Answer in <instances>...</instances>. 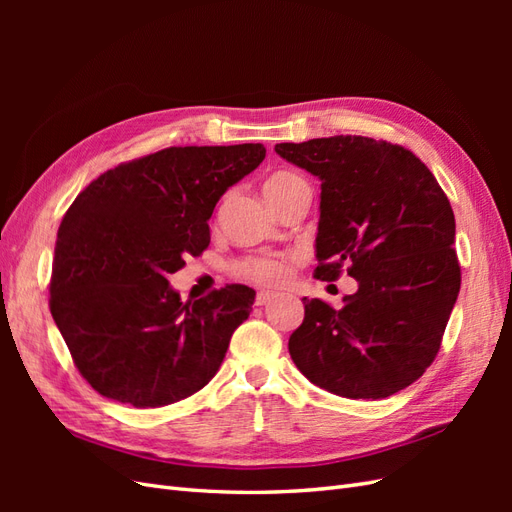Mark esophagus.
Instances as JSON below:
<instances>
[{
  "mask_svg": "<svg viewBox=\"0 0 512 512\" xmlns=\"http://www.w3.org/2000/svg\"><path fill=\"white\" fill-rule=\"evenodd\" d=\"M273 299H275V294H273V292L262 290V292H258V294H256V305H267V303H271Z\"/></svg>",
  "mask_w": 512,
  "mask_h": 512,
  "instance_id": "34e87169",
  "label": "esophagus"
}]
</instances>
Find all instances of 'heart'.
<instances>
[{
    "label": "heart",
    "instance_id": "1",
    "mask_svg": "<svg viewBox=\"0 0 512 512\" xmlns=\"http://www.w3.org/2000/svg\"><path fill=\"white\" fill-rule=\"evenodd\" d=\"M262 190H265L269 203L277 209L294 196L309 194V185L301 175L292 173V170H277V173L267 177ZM235 273L254 284L280 286L288 277V262L275 256H250L237 262Z\"/></svg>",
    "mask_w": 512,
    "mask_h": 512
}]
</instances>
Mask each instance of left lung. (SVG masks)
<instances>
[{"label": "left lung", "mask_w": 512, "mask_h": 512, "mask_svg": "<svg viewBox=\"0 0 512 512\" xmlns=\"http://www.w3.org/2000/svg\"><path fill=\"white\" fill-rule=\"evenodd\" d=\"M275 151L322 181L314 275L331 282L346 265L359 282L342 309L303 299L305 318L288 339L292 361L335 395H395L436 359L457 301L451 203L401 145L342 134Z\"/></svg>", "instance_id": "left-lung-1"}]
</instances>
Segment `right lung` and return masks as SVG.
I'll return each instance as SVG.
<instances>
[{
	"label": "right lung",
	"instance_id": "1",
	"mask_svg": "<svg viewBox=\"0 0 512 512\" xmlns=\"http://www.w3.org/2000/svg\"><path fill=\"white\" fill-rule=\"evenodd\" d=\"M260 143L168 147L91 181L61 220L49 307L76 369L134 408L175 404L218 374L256 292L183 303L166 275L203 254L220 196L265 160Z\"/></svg>",
	"mask_w": 512,
	"mask_h": 512
}]
</instances>
